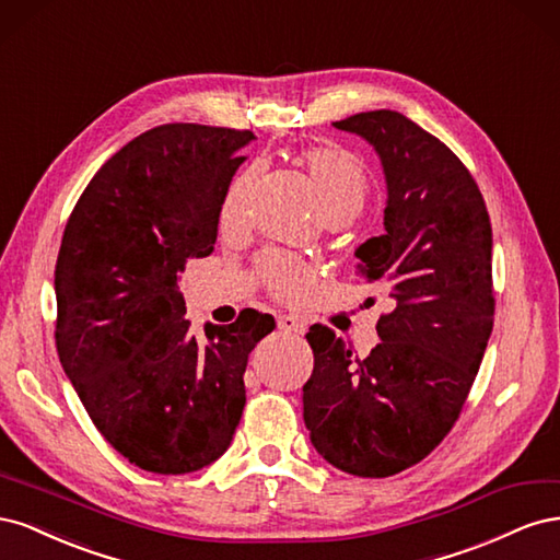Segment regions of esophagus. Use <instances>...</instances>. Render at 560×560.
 <instances>
[{
  "label": "esophagus",
  "mask_w": 560,
  "mask_h": 560,
  "mask_svg": "<svg viewBox=\"0 0 560 560\" xmlns=\"http://www.w3.org/2000/svg\"><path fill=\"white\" fill-rule=\"evenodd\" d=\"M278 327L282 331H294V334L306 331V325H303V322L299 317H294V315H280L278 317Z\"/></svg>",
  "instance_id": "34e87169"
}]
</instances>
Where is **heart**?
Wrapping results in <instances>:
<instances>
[{
    "mask_svg": "<svg viewBox=\"0 0 560 560\" xmlns=\"http://www.w3.org/2000/svg\"><path fill=\"white\" fill-rule=\"evenodd\" d=\"M306 165L319 191L325 212H352L358 214L369 194V173L364 163L350 151L338 147H317L306 151ZM249 175L241 177L229 194L226 210H235ZM261 278L268 290L284 301H299L313 290V268L284 254H268L261 259Z\"/></svg>",
    "mask_w": 560,
    "mask_h": 560,
    "instance_id": "heart-1",
    "label": "heart"
}]
</instances>
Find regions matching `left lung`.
Returning a JSON list of instances; mask_svg holds the SVG:
<instances>
[{"mask_svg": "<svg viewBox=\"0 0 560 560\" xmlns=\"http://www.w3.org/2000/svg\"><path fill=\"white\" fill-rule=\"evenodd\" d=\"M374 144L387 182L385 233L358 247L360 276L395 311L364 360L313 325L303 420L315 451L364 479L428 457L460 418L493 331V231L477 182L453 151L393 109L334 124Z\"/></svg>", "mask_w": 560, "mask_h": 560, "instance_id": "obj_1", "label": "left lung"}]
</instances>
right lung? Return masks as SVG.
<instances>
[{
    "label": "right lung",
    "instance_id": "add662e5",
    "mask_svg": "<svg viewBox=\"0 0 560 560\" xmlns=\"http://www.w3.org/2000/svg\"><path fill=\"white\" fill-rule=\"evenodd\" d=\"M249 130L165 124L100 167L56 261V348L93 425L128 463L189 474L222 455L245 409L247 358L276 319L191 322L177 287L208 257Z\"/></svg>",
    "mask_w": 560,
    "mask_h": 560
}]
</instances>
